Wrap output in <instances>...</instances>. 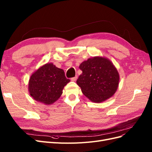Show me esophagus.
I'll return each instance as SVG.
<instances>
[{"label": "esophagus", "mask_w": 152, "mask_h": 152, "mask_svg": "<svg viewBox=\"0 0 152 152\" xmlns=\"http://www.w3.org/2000/svg\"><path fill=\"white\" fill-rule=\"evenodd\" d=\"M77 76H75V77H73V78H72V79H71V80H72V82H75V81H76V80H77Z\"/></svg>", "instance_id": "34e87169"}]
</instances>
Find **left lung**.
I'll list each match as a JSON object with an SVG mask.
<instances>
[{
    "label": "left lung",
    "mask_w": 152,
    "mask_h": 152,
    "mask_svg": "<svg viewBox=\"0 0 152 152\" xmlns=\"http://www.w3.org/2000/svg\"><path fill=\"white\" fill-rule=\"evenodd\" d=\"M77 84L92 102L102 103L117 91L120 77L116 67L107 58L95 56L82 62Z\"/></svg>",
    "instance_id": "1"
}]
</instances>
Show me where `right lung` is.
Returning <instances> with one entry per match:
<instances>
[{
  "mask_svg": "<svg viewBox=\"0 0 152 152\" xmlns=\"http://www.w3.org/2000/svg\"><path fill=\"white\" fill-rule=\"evenodd\" d=\"M70 81L63 70L48 63L32 73L28 82V91L37 102L51 104L60 98L64 87Z\"/></svg>",
  "mask_w": 152,
  "mask_h": 152,
  "instance_id": "1",
  "label": "right lung"
}]
</instances>
